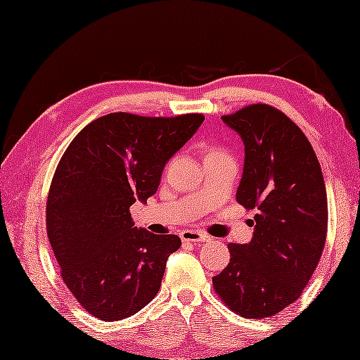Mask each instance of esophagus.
Here are the masks:
<instances>
[{
  "mask_svg": "<svg viewBox=\"0 0 360 360\" xmlns=\"http://www.w3.org/2000/svg\"><path fill=\"white\" fill-rule=\"evenodd\" d=\"M180 238L184 243H207L210 239L205 233L194 231V229H185V231L180 233Z\"/></svg>",
  "mask_w": 360,
  "mask_h": 360,
  "instance_id": "obj_1",
  "label": "esophagus"
}]
</instances>
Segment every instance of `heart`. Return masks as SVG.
Segmentation results:
<instances>
[{
	"instance_id": "obj_1",
	"label": "heart",
	"mask_w": 360,
	"mask_h": 360,
	"mask_svg": "<svg viewBox=\"0 0 360 360\" xmlns=\"http://www.w3.org/2000/svg\"><path fill=\"white\" fill-rule=\"evenodd\" d=\"M217 155H228V153L225 150H221V148H214V146H212V148L205 150V158H207V156H217Z\"/></svg>"
}]
</instances>
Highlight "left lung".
Listing matches in <instances>:
<instances>
[{
	"instance_id": "left-lung-1",
	"label": "left lung",
	"mask_w": 360,
	"mask_h": 360,
	"mask_svg": "<svg viewBox=\"0 0 360 360\" xmlns=\"http://www.w3.org/2000/svg\"><path fill=\"white\" fill-rule=\"evenodd\" d=\"M221 120L245 148L236 199L257 214L252 240L228 244L231 258L212 284L233 313L263 319L297 302L321 262L326 184L309 140L281 110L253 103Z\"/></svg>"
}]
</instances>
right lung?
<instances>
[{
	"label": "right lung",
	"instance_id": "right-lung-1",
	"mask_svg": "<svg viewBox=\"0 0 360 360\" xmlns=\"http://www.w3.org/2000/svg\"><path fill=\"white\" fill-rule=\"evenodd\" d=\"M202 121L201 113H110L82 129L58 161L47 238L65 285L97 319L121 321L156 297L181 240L134 226L131 205L158 191L166 162Z\"/></svg>",
	"mask_w": 360,
	"mask_h": 360
}]
</instances>
